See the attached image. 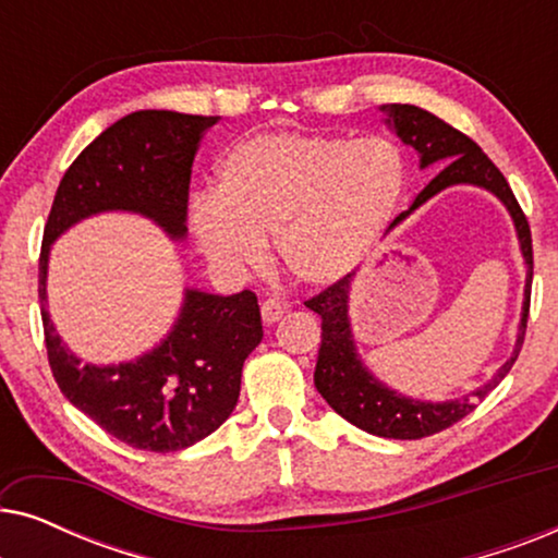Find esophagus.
Segmentation results:
<instances>
[{
    "label": "esophagus",
    "mask_w": 558,
    "mask_h": 558,
    "mask_svg": "<svg viewBox=\"0 0 558 558\" xmlns=\"http://www.w3.org/2000/svg\"><path fill=\"white\" fill-rule=\"evenodd\" d=\"M289 315V304L281 302V300H266L262 304V319L266 325H274L279 323V319H284Z\"/></svg>",
    "instance_id": "1"
}]
</instances>
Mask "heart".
<instances>
[{"instance_id": "b5f03b06", "label": "heart", "mask_w": 558, "mask_h": 558, "mask_svg": "<svg viewBox=\"0 0 558 558\" xmlns=\"http://www.w3.org/2000/svg\"><path fill=\"white\" fill-rule=\"evenodd\" d=\"M407 187L401 149L384 136L266 132L228 147L216 195L190 203V233L223 269H251L274 235L281 264L304 284H335L384 239Z\"/></svg>"}]
</instances>
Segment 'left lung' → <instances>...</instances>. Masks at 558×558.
Here are the masks:
<instances>
[{
    "mask_svg": "<svg viewBox=\"0 0 558 558\" xmlns=\"http://www.w3.org/2000/svg\"><path fill=\"white\" fill-rule=\"evenodd\" d=\"M386 113V126L399 136L403 144L416 149L418 170L426 167H441L437 178L426 185L409 210H403L399 218L388 226L393 231L401 220H407L416 208H422L426 201L439 195L441 190L454 185H475L493 193L506 205L515 226L518 243L525 262V289H523V310L521 323H518L513 355L500 365L498 373L487 380L485 386L462 396V399L449 401H422L411 399L407 393H399L396 388L386 386L368 371L357 353L353 327H350V287H353V274L335 281L325 292L304 302L312 312L323 317V342H319L317 365H315V386L323 399L338 411L342 418L357 429L376 434L386 439H422L432 437L447 426H452L475 411L480 401L508 376L513 368L518 353H521L525 338V323H529L531 307V279H533V248H531V228L525 220L521 205H518L513 190L502 178V172L495 167L483 149L477 147L470 136L457 132L447 121H441L434 113L418 109L409 104H386L380 106Z\"/></svg>",
    "mask_w": 558,
    "mask_h": 558,
    "instance_id": "8db88e82",
    "label": "left lung"
}]
</instances>
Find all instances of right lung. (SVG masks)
<instances>
[{"label": "right lung", "instance_id": "1", "mask_svg": "<svg viewBox=\"0 0 558 558\" xmlns=\"http://www.w3.org/2000/svg\"><path fill=\"white\" fill-rule=\"evenodd\" d=\"M216 121L155 109L119 119L68 167L43 233L40 302L56 384L111 437L149 452L185 449L231 416L243 361L264 338L256 294L243 289L220 296L187 287L178 319L149 353L111 365L83 363L50 319V248L98 213H136L172 241H185L193 159Z\"/></svg>", "mask_w": 558, "mask_h": 558}]
</instances>
